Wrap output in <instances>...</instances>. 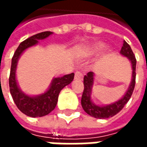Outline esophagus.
<instances>
[{"label":"esophagus","instance_id":"1","mask_svg":"<svg viewBox=\"0 0 147 147\" xmlns=\"http://www.w3.org/2000/svg\"><path fill=\"white\" fill-rule=\"evenodd\" d=\"M83 78V74L80 72V71H76V74H75V80H82Z\"/></svg>","mask_w":147,"mask_h":147}]
</instances>
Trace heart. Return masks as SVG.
I'll list each match as a JSON object with an SVG mask.
<instances>
[{"mask_svg": "<svg viewBox=\"0 0 147 147\" xmlns=\"http://www.w3.org/2000/svg\"><path fill=\"white\" fill-rule=\"evenodd\" d=\"M104 43L101 42H95L92 43L88 48L86 49V53L88 55H95L104 48Z\"/></svg>", "mask_w": 147, "mask_h": 147, "instance_id": "1", "label": "heart"}]
</instances>
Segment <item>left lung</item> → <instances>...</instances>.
Wrapping results in <instances>:
<instances>
[{"label":"left lung","mask_w":147,"mask_h":147,"mask_svg":"<svg viewBox=\"0 0 147 147\" xmlns=\"http://www.w3.org/2000/svg\"><path fill=\"white\" fill-rule=\"evenodd\" d=\"M120 53L123 57L127 58L128 61L131 62L132 75H131V80L128 88L126 90V92L124 93V94L122 96V98L118 101L109 105H96L91 98L93 86L94 83V73L92 71H90L83 78L84 90L81 98V105L86 113L97 119H107L118 113L123 108V106L126 105L127 102L129 101L135 88L136 59L131 49V46L125 41H123V46L121 48Z\"/></svg>","instance_id":"8db88e82"}]
</instances>
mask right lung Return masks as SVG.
Wrapping results in <instances>:
<instances>
[{"label": "right lung", "mask_w": 147, "mask_h": 147, "mask_svg": "<svg viewBox=\"0 0 147 147\" xmlns=\"http://www.w3.org/2000/svg\"><path fill=\"white\" fill-rule=\"evenodd\" d=\"M53 34L51 31H44L26 39L18 46L11 59L9 76L10 93L17 108L28 117H41L51 113L57 105L58 96L61 90L64 86L70 84L74 79V73L65 75L61 77H55L52 80L48 89L44 93L38 95L27 94L19 86L16 78V69L18 61L22 54L27 49L38 45L40 40H44Z\"/></svg>", "instance_id": "1"}]
</instances>
